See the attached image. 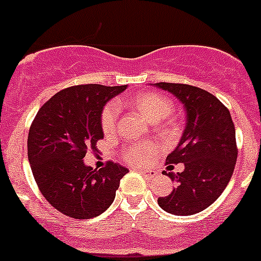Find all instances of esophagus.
I'll use <instances>...</instances> for the list:
<instances>
[{"label":"esophagus","mask_w":261,"mask_h":261,"mask_svg":"<svg viewBox=\"0 0 261 261\" xmlns=\"http://www.w3.org/2000/svg\"><path fill=\"white\" fill-rule=\"evenodd\" d=\"M141 172L145 177H147V179H151V177L155 176V171H153V170H144V171Z\"/></svg>","instance_id":"obj_1"}]
</instances>
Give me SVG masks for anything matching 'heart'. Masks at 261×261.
Here are the masks:
<instances>
[{"label":"heart","instance_id":"obj_1","mask_svg":"<svg viewBox=\"0 0 261 261\" xmlns=\"http://www.w3.org/2000/svg\"><path fill=\"white\" fill-rule=\"evenodd\" d=\"M130 105L153 123L162 121L163 119L170 116L174 110V105L170 99L153 91L138 94L130 100ZM117 117H119V106L116 103H110L102 114V129L106 135L115 132ZM153 150V145L150 144L132 145L125 150V158L132 165H142L146 162Z\"/></svg>","mask_w":261,"mask_h":261}]
</instances>
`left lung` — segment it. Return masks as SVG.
Wrapping results in <instances>:
<instances>
[{
	"label": "left lung",
	"instance_id": "obj_1",
	"mask_svg": "<svg viewBox=\"0 0 261 261\" xmlns=\"http://www.w3.org/2000/svg\"><path fill=\"white\" fill-rule=\"evenodd\" d=\"M151 86L172 94L186 111L180 141L166 159L170 168L184 163V170L163 171L175 188L159 197L158 204L167 213L192 216L213 204L232 176L238 150L231 115L216 96L199 87L166 82Z\"/></svg>",
	"mask_w": 261,
	"mask_h": 261
}]
</instances>
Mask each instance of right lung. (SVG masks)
<instances>
[{
  "label": "right lung",
  "mask_w": 261,
  "mask_h": 261,
  "mask_svg": "<svg viewBox=\"0 0 261 261\" xmlns=\"http://www.w3.org/2000/svg\"><path fill=\"white\" fill-rule=\"evenodd\" d=\"M124 86L80 85L61 90L39 110L30 128L27 154L39 190L53 208L78 220L98 217L114 202L120 179L129 172L108 162L85 165L89 150L105 137L102 112Z\"/></svg>",
  "instance_id": "add662e5"
}]
</instances>
